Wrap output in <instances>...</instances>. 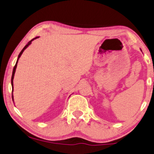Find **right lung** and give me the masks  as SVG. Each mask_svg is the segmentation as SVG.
Segmentation results:
<instances>
[{"mask_svg":"<svg viewBox=\"0 0 154 154\" xmlns=\"http://www.w3.org/2000/svg\"><path fill=\"white\" fill-rule=\"evenodd\" d=\"M39 37V36H36V37H35V38H33V39H32L30 41V42H29L28 43H27V44L23 48V49H22V50L21 51V52L20 53V54H19V56H18V58H17V62H16V64H15V67H14V68H13V75H12V78H11V85H12V88H13V79H14V76H15V70H16V68H17V63H18V60H19V58H20V56H21V55L22 54V53L24 52V51L25 50V49L27 48V47L29 46V45L32 44V41H34V39H36V38H38ZM12 98H13V95H12Z\"/></svg>","mask_w":154,"mask_h":154,"instance_id":"obj_1","label":"right lung"}]
</instances>
